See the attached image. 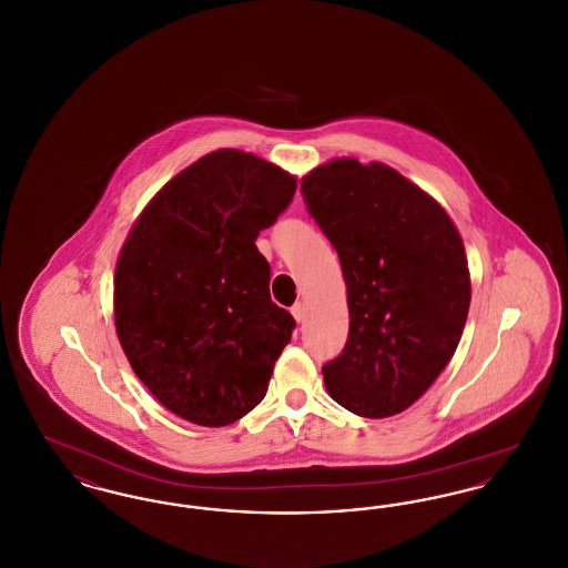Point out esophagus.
Returning a JSON list of instances; mask_svg holds the SVG:
<instances>
[{"label": "esophagus", "instance_id": "34e87169", "mask_svg": "<svg viewBox=\"0 0 568 568\" xmlns=\"http://www.w3.org/2000/svg\"><path fill=\"white\" fill-rule=\"evenodd\" d=\"M292 315H294V320H296L297 324L306 320V306H304V302H296V304L292 306Z\"/></svg>", "mask_w": 568, "mask_h": 568}]
</instances>
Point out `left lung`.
<instances>
[{"mask_svg": "<svg viewBox=\"0 0 568 568\" xmlns=\"http://www.w3.org/2000/svg\"><path fill=\"white\" fill-rule=\"evenodd\" d=\"M300 190L347 285L349 338L322 368L325 389L359 417H392L424 396L462 338L470 274L458 227L385 163L332 160Z\"/></svg>", "mask_w": 568, "mask_h": 568, "instance_id": "8db88e82", "label": "left lung"}]
</instances>
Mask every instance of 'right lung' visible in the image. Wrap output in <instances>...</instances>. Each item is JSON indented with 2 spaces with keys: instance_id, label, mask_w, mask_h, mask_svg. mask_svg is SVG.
I'll return each mask as SVG.
<instances>
[{
  "instance_id": "add662e5",
  "label": "right lung",
  "mask_w": 568,
  "mask_h": 568,
  "mask_svg": "<svg viewBox=\"0 0 568 568\" xmlns=\"http://www.w3.org/2000/svg\"><path fill=\"white\" fill-rule=\"evenodd\" d=\"M296 193V176L219 149L168 181L123 243L116 336L138 378L174 415L219 428L266 396L294 317L271 300L255 241Z\"/></svg>"
}]
</instances>
